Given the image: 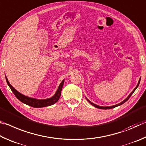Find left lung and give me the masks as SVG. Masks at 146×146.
Returning a JSON list of instances; mask_svg holds the SVG:
<instances>
[{"label": "left lung", "mask_w": 146, "mask_h": 146, "mask_svg": "<svg viewBox=\"0 0 146 146\" xmlns=\"http://www.w3.org/2000/svg\"><path fill=\"white\" fill-rule=\"evenodd\" d=\"M140 78L139 79V82H138V84H137V85L136 86V87H135V88L133 89V91L131 92L130 93L129 95L127 97V98L125 99L123 101H122V102H121V103H120L117 104H115V105H113V106H98V105H97V104H94V103H92V102H91L90 101H89L88 99L87 98H86V100H87V101L89 103L91 104L92 105V106H95L96 108H99V109H103V110H108V109L113 108H115V107H117V106H118L121 105V104H124V103H125V102H126L127 100H128L129 98H130V97H131V96L132 95V94H133V92H134L135 91V90H136V89L137 88L138 86H139V83H140Z\"/></svg>", "instance_id": "left-lung-1"}]
</instances>
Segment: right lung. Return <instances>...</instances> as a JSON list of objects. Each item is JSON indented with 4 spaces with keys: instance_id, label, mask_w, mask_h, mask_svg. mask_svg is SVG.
<instances>
[{
    "instance_id": "1",
    "label": "right lung",
    "mask_w": 146,
    "mask_h": 146,
    "mask_svg": "<svg viewBox=\"0 0 146 146\" xmlns=\"http://www.w3.org/2000/svg\"><path fill=\"white\" fill-rule=\"evenodd\" d=\"M6 82L7 83V85H8V86H9V88H11V91L13 92L15 96H16V98L19 99V100L21 101L22 103H24L25 104H27V105L31 106L32 107H34V108H42V107L52 105V104L57 103L58 101L59 100V99L60 98L61 92V90H62L64 81H65V80H63L62 81H61V83L60 84V85L58 86L57 90L55 94L52 97V98L45 99H38L36 98H29V97L23 95L22 94L20 93L19 92H18L16 89L13 88V86L9 83L8 80H7V78H6Z\"/></svg>"
}]
</instances>
